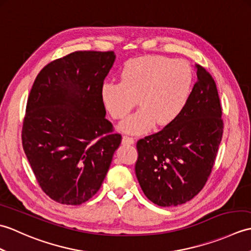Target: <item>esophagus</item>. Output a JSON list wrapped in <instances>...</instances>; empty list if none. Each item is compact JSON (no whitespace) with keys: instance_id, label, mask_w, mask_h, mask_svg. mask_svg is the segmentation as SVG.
<instances>
[{"instance_id":"obj_1","label":"esophagus","mask_w":251,"mask_h":251,"mask_svg":"<svg viewBox=\"0 0 251 251\" xmlns=\"http://www.w3.org/2000/svg\"><path fill=\"white\" fill-rule=\"evenodd\" d=\"M123 143H124V145H134V142H135V140H134V138L132 137H129V136H124L123 137Z\"/></svg>"}]
</instances>
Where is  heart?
<instances>
[{"label":"heart","mask_w":251,"mask_h":251,"mask_svg":"<svg viewBox=\"0 0 251 251\" xmlns=\"http://www.w3.org/2000/svg\"><path fill=\"white\" fill-rule=\"evenodd\" d=\"M192 84V71L183 60L162 56L129 61L121 74V82L106 81L101 86V100L115 120L125 117L138 104L140 109L122 123L129 134H142L154 124H172L183 111Z\"/></svg>","instance_id":"1"}]
</instances>
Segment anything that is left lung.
I'll list each match as a JSON object with an SVG mask.
<instances>
[{"instance_id": "left-lung-1", "label": "left lung", "mask_w": 251, "mask_h": 251, "mask_svg": "<svg viewBox=\"0 0 251 251\" xmlns=\"http://www.w3.org/2000/svg\"><path fill=\"white\" fill-rule=\"evenodd\" d=\"M197 82L172 124L137 141L135 172L149 200L162 207L191 201L211 174L223 134L214 77L197 65Z\"/></svg>"}]
</instances>
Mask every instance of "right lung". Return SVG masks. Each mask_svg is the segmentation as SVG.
I'll return each instance as SVG.
<instances>
[{"label": "right lung", "mask_w": 251, "mask_h": 251, "mask_svg": "<svg viewBox=\"0 0 251 251\" xmlns=\"http://www.w3.org/2000/svg\"><path fill=\"white\" fill-rule=\"evenodd\" d=\"M114 59L112 50L74 51L46 65L32 85L23 148L40 188L59 204L92 199L121 145L100 95Z\"/></svg>", "instance_id": "add662e5"}]
</instances>
